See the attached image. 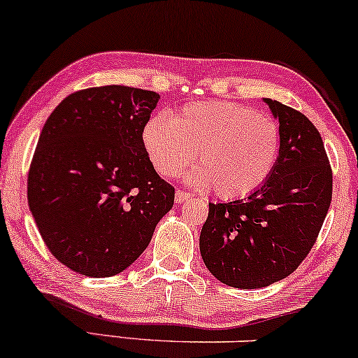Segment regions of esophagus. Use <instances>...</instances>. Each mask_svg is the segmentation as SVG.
<instances>
[{
  "label": "esophagus",
  "mask_w": 358,
  "mask_h": 358,
  "mask_svg": "<svg viewBox=\"0 0 358 358\" xmlns=\"http://www.w3.org/2000/svg\"><path fill=\"white\" fill-rule=\"evenodd\" d=\"M188 198H189V194H188L187 192H183V189H176V193H175V201L178 203V205H182V203L188 201Z\"/></svg>",
  "instance_id": "obj_1"
}]
</instances>
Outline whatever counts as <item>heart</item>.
Masks as SVG:
<instances>
[{"instance_id":"b5f03b06","label":"heart","mask_w":358,"mask_h":358,"mask_svg":"<svg viewBox=\"0 0 358 358\" xmlns=\"http://www.w3.org/2000/svg\"><path fill=\"white\" fill-rule=\"evenodd\" d=\"M147 157L158 173L173 176L193 160L188 180L215 188L224 200L256 192L274 170L280 135L275 122L241 103H189L171 117H152L142 130Z\"/></svg>"}]
</instances>
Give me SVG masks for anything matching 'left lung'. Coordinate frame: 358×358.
<instances>
[{
  "mask_svg": "<svg viewBox=\"0 0 358 358\" xmlns=\"http://www.w3.org/2000/svg\"><path fill=\"white\" fill-rule=\"evenodd\" d=\"M264 102L279 120L274 170L243 200L210 203L200 234L208 271L238 289L266 287L299 268L332 201V170L319 130L301 112Z\"/></svg>",
  "mask_w": 358,
  "mask_h": 358,
  "instance_id": "1",
  "label": "left lung"
}]
</instances>
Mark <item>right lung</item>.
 <instances>
[{
	"instance_id": "right-lung-1",
	"label": "right lung",
	"mask_w": 358,
	"mask_h": 358,
	"mask_svg": "<svg viewBox=\"0 0 358 358\" xmlns=\"http://www.w3.org/2000/svg\"><path fill=\"white\" fill-rule=\"evenodd\" d=\"M158 99L127 85L78 90L41 130L29 210L52 256L76 273L125 271L173 206L175 188L158 176L142 142Z\"/></svg>"
}]
</instances>
